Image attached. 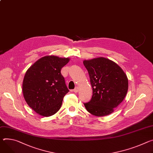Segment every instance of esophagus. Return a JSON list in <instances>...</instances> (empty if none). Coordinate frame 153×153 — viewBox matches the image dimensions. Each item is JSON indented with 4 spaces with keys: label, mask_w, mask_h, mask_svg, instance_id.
Returning a JSON list of instances; mask_svg holds the SVG:
<instances>
[{
    "label": "esophagus",
    "mask_w": 153,
    "mask_h": 153,
    "mask_svg": "<svg viewBox=\"0 0 153 153\" xmlns=\"http://www.w3.org/2000/svg\"><path fill=\"white\" fill-rule=\"evenodd\" d=\"M73 91L75 92V93H77L78 91V88L77 87H76L74 90H73Z\"/></svg>",
    "instance_id": "34e87169"
}]
</instances>
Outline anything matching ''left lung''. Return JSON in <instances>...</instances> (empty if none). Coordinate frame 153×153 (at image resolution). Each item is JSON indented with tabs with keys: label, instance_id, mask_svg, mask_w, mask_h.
<instances>
[{
	"label": "left lung",
	"instance_id": "1",
	"mask_svg": "<svg viewBox=\"0 0 153 153\" xmlns=\"http://www.w3.org/2000/svg\"><path fill=\"white\" fill-rule=\"evenodd\" d=\"M93 88L91 100L84 103L91 114L102 117L114 112L128 90V79L123 69L109 59L100 57L84 60Z\"/></svg>",
	"mask_w": 153,
	"mask_h": 153
}]
</instances>
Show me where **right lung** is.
Listing matches in <instances>:
<instances>
[{
	"label": "right lung",
	"instance_id": "obj_1",
	"mask_svg": "<svg viewBox=\"0 0 153 153\" xmlns=\"http://www.w3.org/2000/svg\"><path fill=\"white\" fill-rule=\"evenodd\" d=\"M69 60L53 55L45 56L27 71L22 84L23 95L29 106L40 115L51 116L60 108L69 91L61 69Z\"/></svg>",
	"mask_w": 153,
	"mask_h": 153
}]
</instances>
